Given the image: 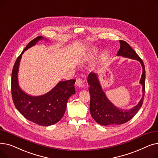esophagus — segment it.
I'll use <instances>...</instances> for the list:
<instances>
[{
    "label": "esophagus",
    "mask_w": 158,
    "mask_h": 158,
    "mask_svg": "<svg viewBox=\"0 0 158 158\" xmlns=\"http://www.w3.org/2000/svg\"><path fill=\"white\" fill-rule=\"evenodd\" d=\"M76 85L79 86V87H82V81L81 80V79L78 78L76 79Z\"/></svg>",
    "instance_id": "obj_1"
}]
</instances>
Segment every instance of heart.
Masks as SVG:
<instances>
[{
  "instance_id": "obj_1",
  "label": "heart",
  "mask_w": 158,
  "mask_h": 158,
  "mask_svg": "<svg viewBox=\"0 0 158 158\" xmlns=\"http://www.w3.org/2000/svg\"><path fill=\"white\" fill-rule=\"evenodd\" d=\"M97 51V48H91L90 51H89V56H93L94 54H96Z\"/></svg>"
}]
</instances>
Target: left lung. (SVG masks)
<instances>
[{"label":"left lung","mask_w":158,"mask_h":158,"mask_svg":"<svg viewBox=\"0 0 158 158\" xmlns=\"http://www.w3.org/2000/svg\"><path fill=\"white\" fill-rule=\"evenodd\" d=\"M120 48L117 53L118 56H123L136 60L142 64L143 72L139 83L142 85V97L138 104L129 110L120 109L113 105L107 98L99 82L97 73L90 72L88 77L90 94L89 111L95 121L105 126L120 125L130 120L138 113L142 106L145 88V69L143 61L133 49L125 41L119 40Z\"/></svg>","instance_id":"1"}]
</instances>
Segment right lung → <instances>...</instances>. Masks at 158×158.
Masks as SVG:
<instances>
[{"label":"right lung","mask_w":158,"mask_h":158,"mask_svg":"<svg viewBox=\"0 0 158 158\" xmlns=\"http://www.w3.org/2000/svg\"><path fill=\"white\" fill-rule=\"evenodd\" d=\"M44 39L41 36L33 39L16 59L11 74V94L16 108L25 118L38 125L48 126L59 122L63 117L68 99L76 93V80L60 81L50 92L40 96H31L22 90L18 81L22 55L38 41Z\"/></svg>","instance_id":"add662e5"}]
</instances>
